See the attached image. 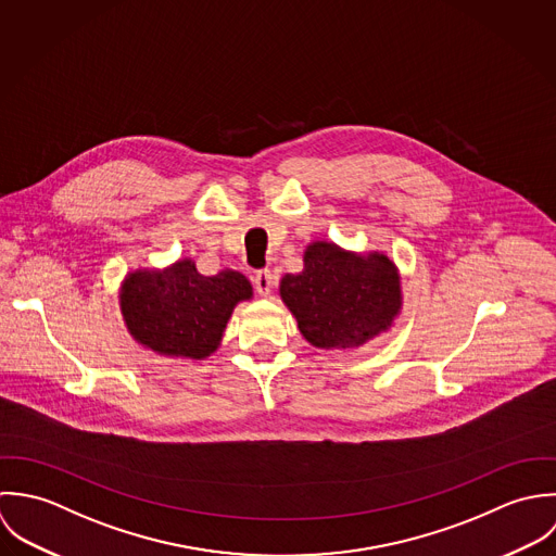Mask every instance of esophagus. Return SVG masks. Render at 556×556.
I'll use <instances>...</instances> for the list:
<instances>
[{
	"instance_id": "obj_1",
	"label": "esophagus",
	"mask_w": 556,
	"mask_h": 556,
	"mask_svg": "<svg viewBox=\"0 0 556 556\" xmlns=\"http://www.w3.org/2000/svg\"><path fill=\"white\" fill-rule=\"evenodd\" d=\"M253 286H255V292L260 296H268L270 294V288H273V273L268 268L264 270H257L253 275Z\"/></svg>"
}]
</instances>
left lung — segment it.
<instances>
[{
	"instance_id": "left-lung-1",
	"label": "left lung",
	"mask_w": 556,
	"mask_h": 556,
	"mask_svg": "<svg viewBox=\"0 0 556 556\" xmlns=\"http://www.w3.org/2000/svg\"><path fill=\"white\" fill-rule=\"evenodd\" d=\"M299 275H283L279 296L301 334L323 350H352L387 333L402 312V277L382 251H345L314 240Z\"/></svg>"
}]
</instances>
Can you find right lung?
Wrapping results in <instances>:
<instances>
[{"label":"right lung","instance_id":"1","mask_svg":"<svg viewBox=\"0 0 556 556\" xmlns=\"http://www.w3.org/2000/svg\"><path fill=\"white\" fill-rule=\"evenodd\" d=\"M253 299L249 279L231 268L202 275L191 257L165 268L130 270L119 309L130 337L161 356L204 361L222 345L238 303Z\"/></svg>","mask_w":556,"mask_h":556}]
</instances>
